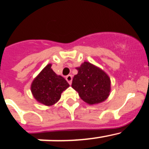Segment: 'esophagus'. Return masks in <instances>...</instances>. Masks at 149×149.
<instances>
[{"instance_id": "34e87169", "label": "esophagus", "mask_w": 149, "mask_h": 149, "mask_svg": "<svg viewBox=\"0 0 149 149\" xmlns=\"http://www.w3.org/2000/svg\"><path fill=\"white\" fill-rule=\"evenodd\" d=\"M65 79H66V81L68 82L69 84H71V83H72V76L71 75H68V76H66Z\"/></svg>"}]
</instances>
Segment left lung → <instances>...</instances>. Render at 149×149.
Listing matches in <instances>:
<instances>
[{
  "label": "left lung",
  "mask_w": 149,
  "mask_h": 149,
  "mask_svg": "<svg viewBox=\"0 0 149 149\" xmlns=\"http://www.w3.org/2000/svg\"><path fill=\"white\" fill-rule=\"evenodd\" d=\"M76 70L78 73L73 77L71 86L83 101L88 104H97L108 98L111 81L102 69L85 61Z\"/></svg>",
  "instance_id": "8db88e82"
}]
</instances>
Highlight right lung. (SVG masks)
Returning <instances> with one entry per match:
<instances>
[{
	"label": "right lung",
	"instance_id": "obj_1",
	"mask_svg": "<svg viewBox=\"0 0 149 149\" xmlns=\"http://www.w3.org/2000/svg\"><path fill=\"white\" fill-rule=\"evenodd\" d=\"M47 64L34 78L31 84V91L37 102L50 107L58 102L61 94L69 87L64 78L57 75Z\"/></svg>",
	"mask_w": 149,
	"mask_h": 149
}]
</instances>
